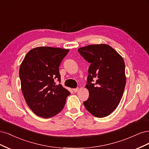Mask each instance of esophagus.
<instances>
[{
    "mask_svg": "<svg viewBox=\"0 0 149 149\" xmlns=\"http://www.w3.org/2000/svg\"><path fill=\"white\" fill-rule=\"evenodd\" d=\"M79 90V88H74V89H73V91H74V93L77 92Z\"/></svg>",
    "mask_w": 149,
    "mask_h": 149,
    "instance_id": "34e87169",
    "label": "esophagus"
}]
</instances>
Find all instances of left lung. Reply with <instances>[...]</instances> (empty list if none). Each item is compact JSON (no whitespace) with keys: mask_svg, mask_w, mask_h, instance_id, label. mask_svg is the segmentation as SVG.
<instances>
[{"mask_svg":"<svg viewBox=\"0 0 149 149\" xmlns=\"http://www.w3.org/2000/svg\"><path fill=\"white\" fill-rule=\"evenodd\" d=\"M78 51L90 63L85 85L89 97L84 106L94 116L106 117L116 108L123 97L126 82L124 59L106 44L88 45Z\"/></svg>","mask_w":149,"mask_h":149,"instance_id":"1","label":"left lung"}]
</instances>
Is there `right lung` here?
Listing matches in <instances>:
<instances>
[{
  "label": "right lung",
  "mask_w": 149,
  "mask_h": 149,
  "mask_svg": "<svg viewBox=\"0 0 149 149\" xmlns=\"http://www.w3.org/2000/svg\"><path fill=\"white\" fill-rule=\"evenodd\" d=\"M69 49L60 47H38L25 56L20 67L19 75L22 93L28 106L38 116L48 118L64 108L70 93L56 85L61 81L59 67Z\"/></svg>",
  "instance_id": "right-lung-1"
}]
</instances>
